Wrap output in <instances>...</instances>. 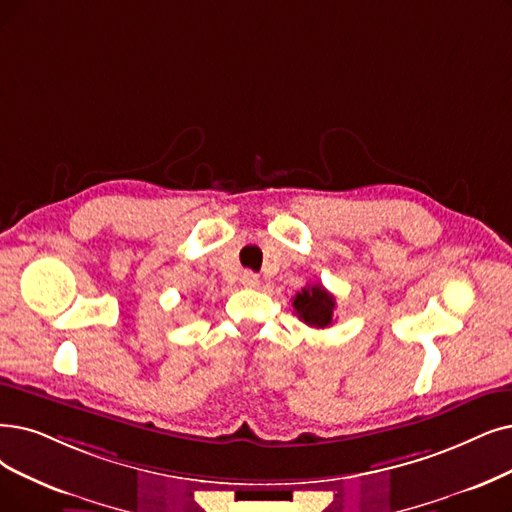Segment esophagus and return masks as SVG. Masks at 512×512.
<instances>
[{
  "instance_id": "34e87169",
  "label": "esophagus",
  "mask_w": 512,
  "mask_h": 512,
  "mask_svg": "<svg viewBox=\"0 0 512 512\" xmlns=\"http://www.w3.org/2000/svg\"><path fill=\"white\" fill-rule=\"evenodd\" d=\"M241 283L245 285V288H258L260 279H258V275H256V273H252V271H245V273L241 275Z\"/></svg>"
}]
</instances>
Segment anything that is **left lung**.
Masks as SVG:
<instances>
[{
  "label": "left lung",
  "mask_w": 512,
  "mask_h": 512,
  "mask_svg": "<svg viewBox=\"0 0 512 512\" xmlns=\"http://www.w3.org/2000/svg\"><path fill=\"white\" fill-rule=\"evenodd\" d=\"M294 311L298 319H302L306 325L311 327H327L334 321V309L336 300L327 292L323 285H306L302 292L294 296Z\"/></svg>",
  "instance_id": "1"
}]
</instances>
